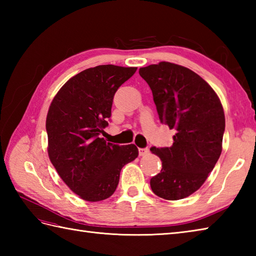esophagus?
Listing matches in <instances>:
<instances>
[{
    "instance_id": "esophagus-1",
    "label": "esophagus",
    "mask_w": 256,
    "mask_h": 256,
    "mask_svg": "<svg viewBox=\"0 0 256 256\" xmlns=\"http://www.w3.org/2000/svg\"><path fill=\"white\" fill-rule=\"evenodd\" d=\"M150 153V150L146 148H138V154L140 156H146Z\"/></svg>"
}]
</instances>
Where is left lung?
Listing matches in <instances>:
<instances>
[{"mask_svg": "<svg viewBox=\"0 0 256 256\" xmlns=\"http://www.w3.org/2000/svg\"><path fill=\"white\" fill-rule=\"evenodd\" d=\"M138 72L152 90L160 123L176 131L170 148H150L162 160L150 188L166 200L184 199L202 186L221 155L224 108L214 89L186 67L162 62Z\"/></svg>", "mask_w": 256, "mask_h": 256, "instance_id": "1", "label": "left lung"}]
</instances>
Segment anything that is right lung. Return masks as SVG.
Segmentation results:
<instances>
[{"label": "right lung", "instance_id": "1", "mask_svg": "<svg viewBox=\"0 0 256 256\" xmlns=\"http://www.w3.org/2000/svg\"><path fill=\"white\" fill-rule=\"evenodd\" d=\"M136 69L114 64L86 69L62 86L48 110V156L81 199L94 202L111 197L122 167L138 156L134 144L100 138L108 125L114 94Z\"/></svg>", "mask_w": 256, "mask_h": 256}]
</instances>
